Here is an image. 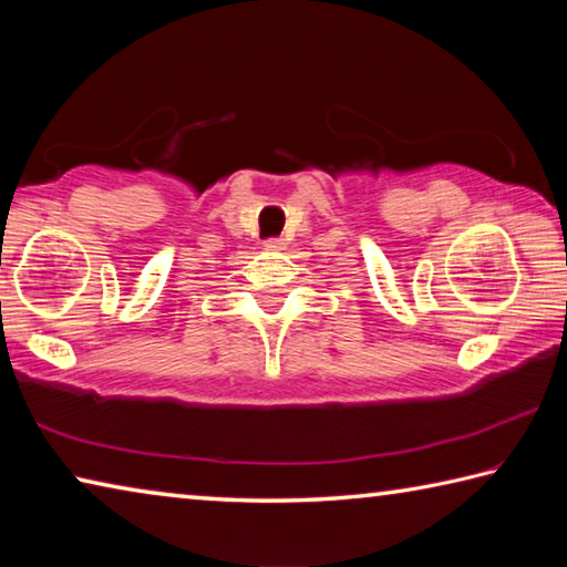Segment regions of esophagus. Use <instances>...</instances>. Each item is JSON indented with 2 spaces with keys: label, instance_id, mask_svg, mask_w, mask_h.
I'll list each match as a JSON object with an SVG mask.
<instances>
[{
  "label": "esophagus",
  "instance_id": "1",
  "mask_svg": "<svg viewBox=\"0 0 567 567\" xmlns=\"http://www.w3.org/2000/svg\"><path fill=\"white\" fill-rule=\"evenodd\" d=\"M282 247H285L282 239H267L265 243V249H282Z\"/></svg>",
  "mask_w": 567,
  "mask_h": 567
}]
</instances>
